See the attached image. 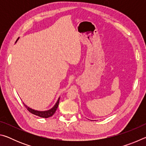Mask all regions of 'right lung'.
<instances>
[{"label":"right lung","instance_id":"obj_1","mask_svg":"<svg viewBox=\"0 0 146 146\" xmlns=\"http://www.w3.org/2000/svg\"><path fill=\"white\" fill-rule=\"evenodd\" d=\"M19 38H18V39ZM18 39H17V41L18 40ZM17 41H16V42H17ZM59 100H60V97L58 98L57 102H56L55 106H54L52 108L50 109V110H48V111H36V110H33V109L29 108L26 104H24V103H23V104H24V106L26 107V108H27V110H28L29 112L31 113L32 114H34V115H35L36 116H38V117H40L47 118H49V117H51V116H53L54 113H55L56 109H57L58 106Z\"/></svg>","mask_w":146,"mask_h":146}]
</instances>
